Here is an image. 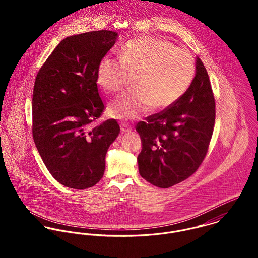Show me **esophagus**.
Here are the masks:
<instances>
[{"label":"esophagus","mask_w":258,"mask_h":258,"mask_svg":"<svg viewBox=\"0 0 258 258\" xmlns=\"http://www.w3.org/2000/svg\"><path fill=\"white\" fill-rule=\"evenodd\" d=\"M120 128H121L122 132H129V131H131V127L128 124H125V123H122L120 125Z\"/></svg>","instance_id":"1"}]
</instances>
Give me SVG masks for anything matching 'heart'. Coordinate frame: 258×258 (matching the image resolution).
Instances as JSON below:
<instances>
[{
  "label": "heart",
  "instance_id": "heart-1",
  "mask_svg": "<svg viewBox=\"0 0 258 258\" xmlns=\"http://www.w3.org/2000/svg\"><path fill=\"white\" fill-rule=\"evenodd\" d=\"M196 74L191 54L165 39L141 37L128 41L120 58L103 56L96 82L108 92L119 91L131 75L135 88L118 96L109 105L111 116L133 120L152 108L164 110L180 100Z\"/></svg>",
  "mask_w": 258,
  "mask_h": 258
}]
</instances>
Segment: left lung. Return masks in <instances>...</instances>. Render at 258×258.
Here are the masks:
<instances>
[{"mask_svg":"<svg viewBox=\"0 0 258 258\" xmlns=\"http://www.w3.org/2000/svg\"><path fill=\"white\" fill-rule=\"evenodd\" d=\"M216 103L207 70L197 57L191 85L171 107L139 122L142 150L139 173L156 186L167 188L191 176L205 159L213 135Z\"/></svg>","mask_w":258,"mask_h":258,"instance_id":"obj_1","label":"left lung"}]
</instances>
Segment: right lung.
<instances>
[{"instance_id": "add662e5", "label": "right lung", "mask_w": 258, "mask_h": 258, "mask_svg": "<svg viewBox=\"0 0 258 258\" xmlns=\"http://www.w3.org/2000/svg\"><path fill=\"white\" fill-rule=\"evenodd\" d=\"M117 37L105 30L66 37L37 73L34 141L51 176L68 187L84 189L102 179L107 150L120 132L114 119L92 125L104 109L97 67Z\"/></svg>"}]
</instances>
